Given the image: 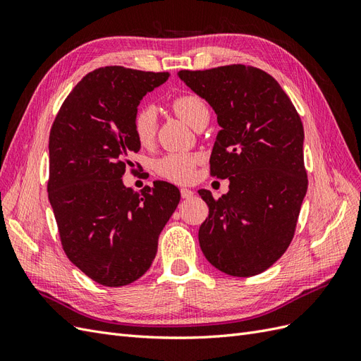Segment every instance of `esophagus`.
Here are the masks:
<instances>
[{"label": "esophagus", "instance_id": "obj_1", "mask_svg": "<svg viewBox=\"0 0 361 361\" xmlns=\"http://www.w3.org/2000/svg\"><path fill=\"white\" fill-rule=\"evenodd\" d=\"M180 195L183 199H191L194 195V191L188 190V188H180Z\"/></svg>", "mask_w": 361, "mask_h": 361}]
</instances>
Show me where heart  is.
<instances>
[{"label":"heart","mask_w":361,"mask_h":361,"mask_svg":"<svg viewBox=\"0 0 361 361\" xmlns=\"http://www.w3.org/2000/svg\"><path fill=\"white\" fill-rule=\"evenodd\" d=\"M173 111L191 126L197 125L203 116L209 114V110L200 96L194 93H183L174 97L171 101ZM157 111L152 105H140L133 117V129L137 140L141 145L146 146L154 141L157 135ZM200 161L199 155L195 154H167L158 158L154 162V170L158 176L178 182L187 183L195 174V166Z\"/></svg>","instance_id":"obj_1"}]
</instances>
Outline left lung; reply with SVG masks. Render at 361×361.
<instances>
[{"label":"left lung","mask_w":361,"mask_h":361,"mask_svg":"<svg viewBox=\"0 0 361 361\" xmlns=\"http://www.w3.org/2000/svg\"><path fill=\"white\" fill-rule=\"evenodd\" d=\"M179 78L215 110L221 130L211 174L231 180L220 199L199 191L209 206L200 248L228 276L260 274L288 250L307 191L300 114L280 84L253 66L180 71Z\"/></svg>","instance_id":"8db88e82"}]
</instances>
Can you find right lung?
I'll return each mask as SVG.
<instances>
[{
	"label": "right lung",
	"instance_id": "obj_1",
	"mask_svg": "<svg viewBox=\"0 0 361 361\" xmlns=\"http://www.w3.org/2000/svg\"><path fill=\"white\" fill-rule=\"evenodd\" d=\"M169 72L99 68L73 87L49 133L48 197L64 253L99 285L118 288L150 268L159 233L180 200L154 182L140 192L122 176L140 150L133 117ZM133 170V169H130Z\"/></svg>",
	"mask_w": 361,
	"mask_h": 361
}]
</instances>
